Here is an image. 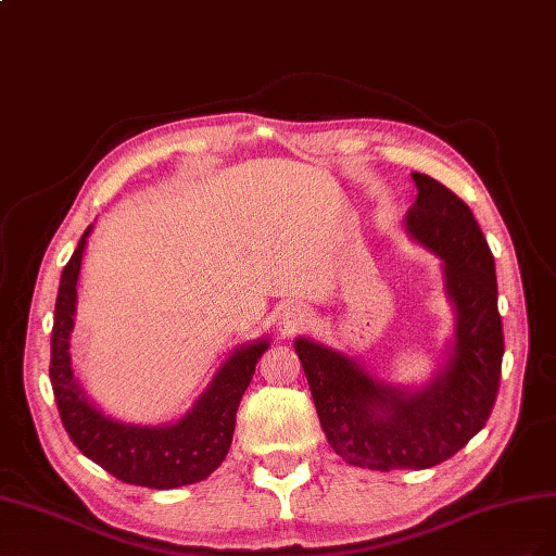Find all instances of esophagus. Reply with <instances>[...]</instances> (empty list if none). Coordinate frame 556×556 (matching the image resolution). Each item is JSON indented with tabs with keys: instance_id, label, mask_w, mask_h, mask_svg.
<instances>
[{
	"instance_id": "esophagus-1",
	"label": "esophagus",
	"mask_w": 556,
	"mask_h": 556,
	"mask_svg": "<svg viewBox=\"0 0 556 556\" xmlns=\"http://www.w3.org/2000/svg\"><path fill=\"white\" fill-rule=\"evenodd\" d=\"M307 324H309V314L300 305H289L281 312V328H283V332H289V336L300 328H305Z\"/></svg>"
}]
</instances>
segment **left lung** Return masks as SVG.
Instances as JSON below:
<instances>
[{
  "mask_svg": "<svg viewBox=\"0 0 556 556\" xmlns=\"http://www.w3.org/2000/svg\"><path fill=\"white\" fill-rule=\"evenodd\" d=\"M412 179L417 200L405 230L442 261L454 307L445 366L412 389L312 338L293 344L330 447L346 464L384 472L433 468L466 447L494 407L503 361L496 267L478 220L447 186L419 172Z\"/></svg>",
  "mask_w": 556,
  "mask_h": 556,
  "instance_id": "8db88e82",
  "label": "left lung"
}]
</instances>
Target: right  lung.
Listing matches in <instances>:
<instances>
[{"mask_svg":"<svg viewBox=\"0 0 556 556\" xmlns=\"http://www.w3.org/2000/svg\"><path fill=\"white\" fill-rule=\"evenodd\" d=\"M92 226L78 240L60 275L55 319L51 336V384L62 426L74 445L90 462L121 482L174 489L200 482L224 464L235 433V417L242 395L256 372L269 340L247 342L220 363L198 401L186 415L163 426H139L114 419L94 405L72 368L70 340L76 316V283Z\"/></svg>","mask_w":556,"mask_h":556,"instance_id":"right-lung-1","label":"right lung"}]
</instances>
